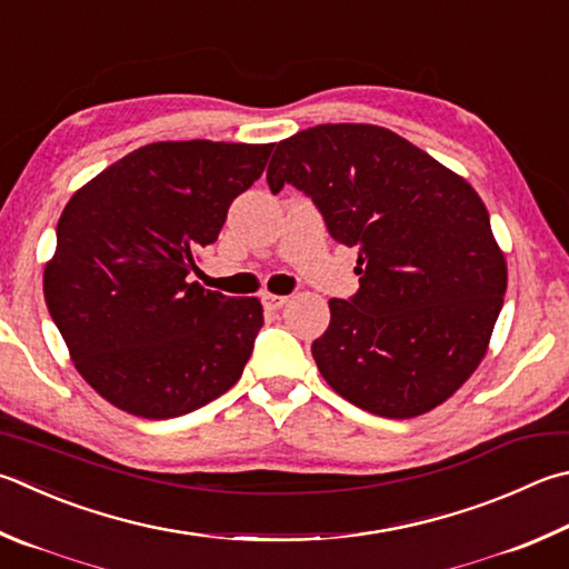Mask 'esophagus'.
<instances>
[{"label": "esophagus", "mask_w": 569, "mask_h": 569, "mask_svg": "<svg viewBox=\"0 0 569 569\" xmlns=\"http://www.w3.org/2000/svg\"><path fill=\"white\" fill-rule=\"evenodd\" d=\"M261 301L266 308H271V311H278V308H283L288 303V296H276V293H263Z\"/></svg>", "instance_id": "1"}]
</instances>
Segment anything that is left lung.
<instances>
[{
    "label": "left lung",
    "instance_id": "left-lung-1",
    "mask_svg": "<svg viewBox=\"0 0 569 569\" xmlns=\"http://www.w3.org/2000/svg\"><path fill=\"white\" fill-rule=\"evenodd\" d=\"M296 186L328 233L358 249L360 288L330 298L313 340L338 396L383 418H416L448 400L488 350L508 288L480 196L390 129L320 123L276 143L266 171Z\"/></svg>",
    "mask_w": 569,
    "mask_h": 569
}]
</instances>
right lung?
Masks as SVG:
<instances>
[{"instance_id": "1", "label": "right lung", "mask_w": 569, "mask_h": 569, "mask_svg": "<svg viewBox=\"0 0 569 569\" xmlns=\"http://www.w3.org/2000/svg\"><path fill=\"white\" fill-rule=\"evenodd\" d=\"M273 143L157 141L71 196L44 268L49 316L81 378L139 418L186 416L241 378L258 298L189 283L196 251L261 177Z\"/></svg>"}]
</instances>
